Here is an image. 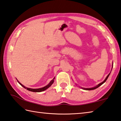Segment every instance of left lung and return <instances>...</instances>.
I'll use <instances>...</instances> for the list:
<instances>
[{
  "label": "left lung",
  "instance_id": "1",
  "mask_svg": "<svg viewBox=\"0 0 121 121\" xmlns=\"http://www.w3.org/2000/svg\"><path fill=\"white\" fill-rule=\"evenodd\" d=\"M109 74H110V73H109L108 74V75H107V76L106 77V78H105V79L104 81H103V82H102L100 83H99V84H98V85H97V86H95V87H93V88H82V87H81V88H82L83 89H84V90H87V91H91V90H94V89H96V88H97L98 87H99L100 86H101L102 84H103V83H104L105 82H106V80L107 79V78H108V77L109 76Z\"/></svg>",
  "mask_w": 121,
  "mask_h": 121
}]
</instances>
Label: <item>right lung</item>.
I'll use <instances>...</instances> for the list:
<instances>
[{"label":"right lung","instance_id":"1","mask_svg":"<svg viewBox=\"0 0 121 121\" xmlns=\"http://www.w3.org/2000/svg\"><path fill=\"white\" fill-rule=\"evenodd\" d=\"M54 78L51 81V82H50L49 83V84L46 86L42 87V88H38V89H32V88H29L26 87L24 86V85L22 84L21 83L19 82L18 80H17V82H18L19 83V84H20L24 88H25L27 90H28V91H33V92H41V91H45L46 89H47L48 88H49L50 86H51L52 85V83H53V82H54Z\"/></svg>","mask_w":121,"mask_h":121}]
</instances>
